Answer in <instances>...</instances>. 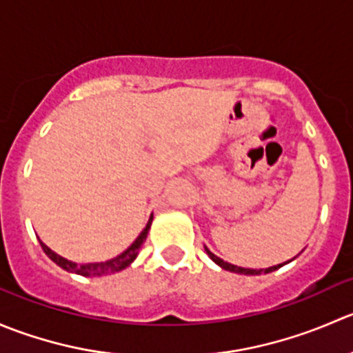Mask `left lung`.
I'll return each mask as SVG.
<instances>
[{"mask_svg": "<svg viewBox=\"0 0 353 353\" xmlns=\"http://www.w3.org/2000/svg\"><path fill=\"white\" fill-rule=\"evenodd\" d=\"M205 249V252H208V256L211 257L212 261H214L216 264H218L219 268H223V270H226V271H232V273H239V274H249V276H254V274H268V273H273V271H276V270H280L281 266H285V264H288V263H292V261L295 259H290V261H287V263H283V264H276V266H271V268H266V270H252V268H240V266H235V264H230V263H226V261H223L221 257H218V256H214V254L211 252V250L208 249V247H204Z\"/></svg>", "mask_w": 353, "mask_h": 353, "instance_id": "left-lung-1", "label": "left lung"}]
</instances>
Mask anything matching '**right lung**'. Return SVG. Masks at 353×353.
I'll return each mask as SVG.
<instances>
[{"mask_svg": "<svg viewBox=\"0 0 353 353\" xmlns=\"http://www.w3.org/2000/svg\"><path fill=\"white\" fill-rule=\"evenodd\" d=\"M151 225H152V214H151V218H149L145 228L142 230L141 235H139L137 239L132 242V245L128 247V249H125L123 252L118 254V256L113 257V259L103 261V263H87V264L73 263V261L65 259V257H61L59 254L54 252V250H51L50 247L43 242V240H39V242H41V247H43V250L46 252V256L50 257L53 263H57L61 270L68 271V273L80 274V276H92V278L94 276H106V274H113V273H118V271L125 270V268H128L135 259H137L139 250H141L142 243H144L145 239H148V233H149V230H151Z\"/></svg>", "mask_w": 353, "mask_h": 353, "instance_id": "add662e5", "label": "right lung"}]
</instances>
